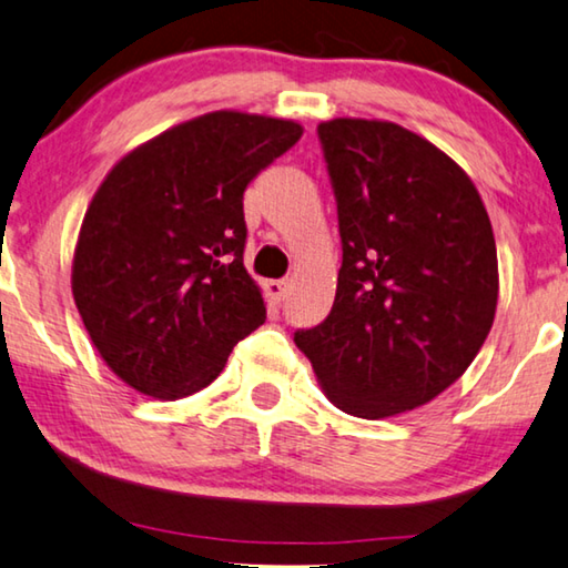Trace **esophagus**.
Listing matches in <instances>:
<instances>
[{
    "instance_id": "1",
    "label": "esophagus",
    "mask_w": 568,
    "mask_h": 568,
    "mask_svg": "<svg viewBox=\"0 0 568 568\" xmlns=\"http://www.w3.org/2000/svg\"><path fill=\"white\" fill-rule=\"evenodd\" d=\"M290 282L286 278H272V282L264 284V292L268 296V302L272 304H282L286 300V294H290Z\"/></svg>"
}]
</instances>
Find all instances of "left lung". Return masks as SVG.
Listing matches in <instances>:
<instances>
[{"label":"left lung","mask_w":568,"mask_h":568,"mask_svg":"<svg viewBox=\"0 0 568 568\" xmlns=\"http://www.w3.org/2000/svg\"><path fill=\"white\" fill-rule=\"evenodd\" d=\"M317 133L342 268L329 317L294 342L342 413L379 420L415 410L470 367L494 327L488 211L468 173L413 130L334 118Z\"/></svg>","instance_id":"obj_1"}]
</instances>
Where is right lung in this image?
Instances as JSON below:
<instances>
[{"mask_svg": "<svg viewBox=\"0 0 568 568\" xmlns=\"http://www.w3.org/2000/svg\"><path fill=\"white\" fill-rule=\"evenodd\" d=\"M302 133L294 120L216 110L110 169L82 219L72 296L125 385L155 399L199 393L264 324L244 266V191Z\"/></svg>", "mask_w": 568, "mask_h": 568, "instance_id": "1", "label": "right lung"}]
</instances>
